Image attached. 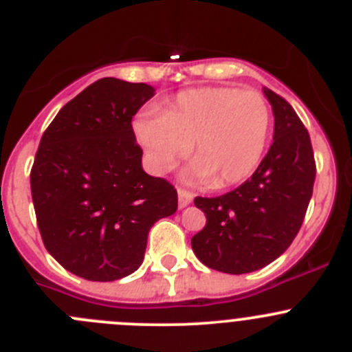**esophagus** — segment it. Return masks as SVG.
<instances>
[{
	"label": "esophagus",
	"instance_id": "esophagus-1",
	"mask_svg": "<svg viewBox=\"0 0 352 352\" xmlns=\"http://www.w3.org/2000/svg\"><path fill=\"white\" fill-rule=\"evenodd\" d=\"M177 194H179V208H186V206H189L194 199V194L186 189H177Z\"/></svg>",
	"mask_w": 352,
	"mask_h": 352
}]
</instances>
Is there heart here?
Wrapping results in <instances>:
<instances>
[{"label": "heart", "instance_id": "1", "mask_svg": "<svg viewBox=\"0 0 352 352\" xmlns=\"http://www.w3.org/2000/svg\"><path fill=\"white\" fill-rule=\"evenodd\" d=\"M271 124V107L258 91L192 88L180 91L162 116L138 117L134 133L156 173L172 170L190 146L189 179L223 189L255 172Z\"/></svg>", "mask_w": 352, "mask_h": 352}]
</instances>
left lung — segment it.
<instances>
[{
    "label": "left lung",
    "mask_w": 352,
    "mask_h": 352,
    "mask_svg": "<svg viewBox=\"0 0 352 352\" xmlns=\"http://www.w3.org/2000/svg\"><path fill=\"white\" fill-rule=\"evenodd\" d=\"M274 136L254 175L232 192L196 197L206 226L190 240L204 265L247 274L285 254L298 235L314 192L315 158L310 134L294 109L269 88Z\"/></svg>",
    "instance_id": "left-lung-1"
}]
</instances>
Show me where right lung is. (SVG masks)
I'll list each match as a JSON object with an SVG mask.
<instances>
[{
    "mask_svg": "<svg viewBox=\"0 0 352 352\" xmlns=\"http://www.w3.org/2000/svg\"><path fill=\"white\" fill-rule=\"evenodd\" d=\"M146 83L102 78L69 100L42 134L30 172L42 242L73 274L116 281L144 258L148 233L177 211V190L141 165L133 117Z\"/></svg>",
    "mask_w": 352,
    "mask_h": 352,
    "instance_id": "1",
    "label": "right lung"
}]
</instances>
